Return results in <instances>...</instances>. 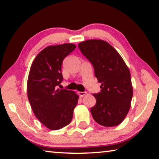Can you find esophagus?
Segmentation results:
<instances>
[{
	"mask_svg": "<svg viewBox=\"0 0 159 159\" xmlns=\"http://www.w3.org/2000/svg\"><path fill=\"white\" fill-rule=\"evenodd\" d=\"M86 93H86L85 91H83V92H79V95H80V97H83L84 95H85Z\"/></svg>",
	"mask_w": 159,
	"mask_h": 159,
	"instance_id": "obj_1",
	"label": "esophagus"
}]
</instances>
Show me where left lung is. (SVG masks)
<instances>
[{
	"label": "left lung",
	"mask_w": 159,
	"mask_h": 159,
	"mask_svg": "<svg viewBox=\"0 0 159 159\" xmlns=\"http://www.w3.org/2000/svg\"><path fill=\"white\" fill-rule=\"evenodd\" d=\"M78 46L92 64L95 76L102 83L100 92L93 95L96 104L90 112L94 120L106 127L118 125L128 114L133 98L128 66L117 51L106 41L88 40Z\"/></svg>",
	"instance_id": "obj_1"
}]
</instances>
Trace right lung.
<instances>
[{
  "label": "right lung",
  "mask_w": 159,
  "mask_h": 159,
  "mask_svg": "<svg viewBox=\"0 0 159 159\" xmlns=\"http://www.w3.org/2000/svg\"><path fill=\"white\" fill-rule=\"evenodd\" d=\"M71 43L48 46L34 60L27 81L29 101L35 116L50 130H59L71 121L79 96L71 90L58 89L63 80L61 64L73 52Z\"/></svg>",
  "instance_id": "right-lung-1"
}]
</instances>
